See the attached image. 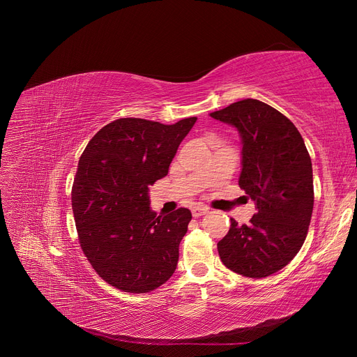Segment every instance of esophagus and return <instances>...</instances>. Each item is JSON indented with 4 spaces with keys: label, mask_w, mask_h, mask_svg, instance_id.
Instances as JSON below:
<instances>
[{
    "label": "esophagus",
    "mask_w": 357,
    "mask_h": 357,
    "mask_svg": "<svg viewBox=\"0 0 357 357\" xmlns=\"http://www.w3.org/2000/svg\"><path fill=\"white\" fill-rule=\"evenodd\" d=\"M209 211H208V208H205V206H195V208H192V215L195 216V218H199V216H202V215H206Z\"/></svg>",
    "instance_id": "esophagus-1"
}]
</instances>
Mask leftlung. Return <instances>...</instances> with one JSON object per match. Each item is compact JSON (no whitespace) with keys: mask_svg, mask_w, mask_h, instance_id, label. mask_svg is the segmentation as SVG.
I'll return each instance as SVG.
<instances>
[{"mask_svg":"<svg viewBox=\"0 0 357 357\" xmlns=\"http://www.w3.org/2000/svg\"><path fill=\"white\" fill-rule=\"evenodd\" d=\"M241 138L240 188L256 203L248 225L231 219L218 243L222 263L245 278H267L296 256L314 208L311 157L299 130L280 112L245 98L211 113Z\"/></svg>","mask_w":357,"mask_h":357,"instance_id":"8db88e82","label":"left lung"}]
</instances>
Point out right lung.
I'll return each instance as SVG.
<instances>
[{"label": "right lung", "mask_w": 357, "mask_h": 357, "mask_svg": "<svg viewBox=\"0 0 357 357\" xmlns=\"http://www.w3.org/2000/svg\"><path fill=\"white\" fill-rule=\"evenodd\" d=\"M196 121L117 119L82 152L71 195L79 244L97 275L117 289L146 294L174 273L192 212L180 208L157 216L149 185L168 174Z\"/></svg>", "instance_id": "obj_1"}]
</instances>
